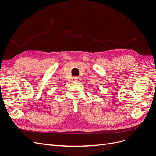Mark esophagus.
Listing matches in <instances>:
<instances>
[{"label": "esophagus", "instance_id": "1", "mask_svg": "<svg viewBox=\"0 0 156 156\" xmlns=\"http://www.w3.org/2000/svg\"><path fill=\"white\" fill-rule=\"evenodd\" d=\"M74 81L76 82H80L81 81V78L79 77H74Z\"/></svg>", "mask_w": 156, "mask_h": 156}]
</instances>
